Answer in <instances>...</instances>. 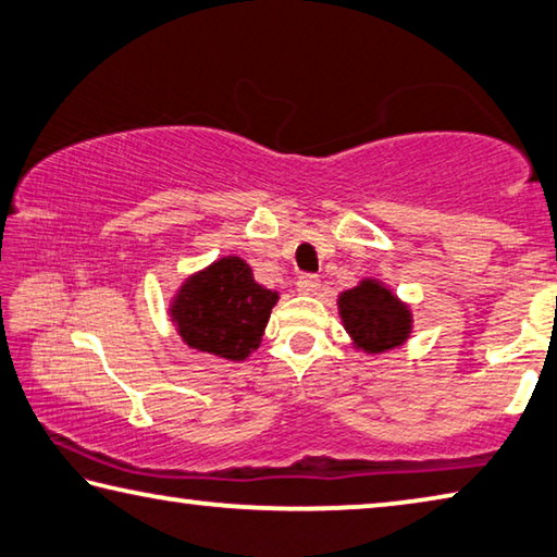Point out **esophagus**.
<instances>
[{"instance_id":"1","label":"esophagus","mask_w":557,"mask_h":557,"mask_svg":"<svg viewBox=\"0 0 557 557\" xmlns=\"http://www.w3.org/2000/svg\"><path fill=\"white\" fill-rule=\"evenodd\" d=\"M321 287V280L317 275H301L297 280V292L299 295H317Z\"/></svg>"}]
</instances>
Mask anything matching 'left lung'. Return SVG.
Returning <instances> with one entry per match:
<instances>
[{"instance_id":"1","label":"left lung","mask_w":557,"mask_h":557,"mask_svg":"<svg viewBox=\"0 0 557 557\" xmlns=\"http://www.w3.org/2000/svg\"><path fill=\"white\" fill-rule=\"evenodd\" d=\"M336 305L352 348L368 356L389 352L411 338V307L377 277H362L356 287L341 292Z\"/></svg>"}]
</instances>
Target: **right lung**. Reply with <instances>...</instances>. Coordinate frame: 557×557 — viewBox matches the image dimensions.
<instances>
[{"mask_svg":"<svg viewBox=\"0 0 557 557\" xmlns=\"http://www.w3.org/2000/svg\"><path fill=\"white\" fill-rule=\"evenodd\" d=\"M277 299L244 258L224 256L185 277L168 313L187 348L240 362L258 350Z\"/></svg>","mask_w":557,"mask_h":557,"instance_id":"add662e5","label":"right lung"}]
</instances>
